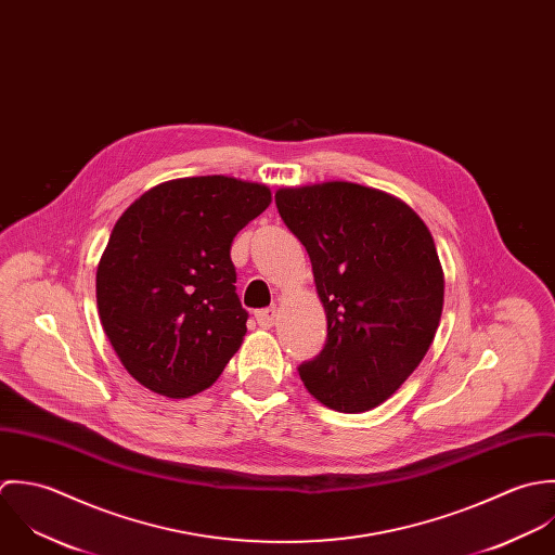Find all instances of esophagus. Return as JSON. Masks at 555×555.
Segmentation results:
<instances>
[{
	"label": "esophagus",
	"instance_id": "esophagus-1",
	"mask_svg": "<svg viewBox=\"0 0 555 555\" xmlns=\"http://www.w3.org/2000/svg\"><path fill=\"white\" fill-rule=\"evenodd\" d=\"M257 324L261 326V328H272L274 324H276V320H279V309L276 307H270V309H263V311H257Z\"/></svg>",
	"mask_w": 555,
	"mask_h": 555
}]
</instances>
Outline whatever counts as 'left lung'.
<instances>
[{
  "label": "left lung",
  "instance_id": "obj_1",
  "mask_svg": "<svg viewBox=\"0 0 555 555\" xmlns=\"http://www.w3.org/2000/svg\"><path fill=\"white\" fill-rule=\"evenodd\" d=\"M276 208L309 253L328 322L300 379L331 410L369 412L401 388L438 333L443 270L434 235L399 197L353 182L283 186Z\"/></svg>",
  "mask_w": 555,
  "mask_h": 555
}]
</instances>
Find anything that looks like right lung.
I'll use <instances>...</instances> for the list:
<instances>
[{
    "label": "right lung",
    "instance_id": "obj_1",
    "mask_svg": "<svg viewBox=\"0 0 555 555\" xmlns=\"http://www.w3.org/2000/svg\"><path fill=\"white\" fill-rule=\"evenodd\" d=\"M270 204L266 184L197 176L156 184L121 212L99 261L96 305L141 386L186 399L219 379L248 318L231 242Z\"/></svg>",
    "mask_w": 555,
    "mask_h": 555
}]
</instances>
